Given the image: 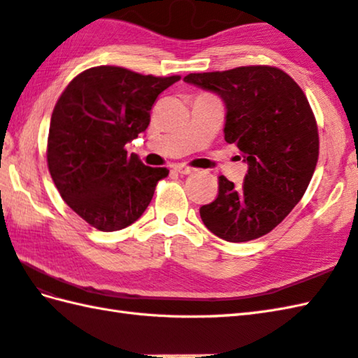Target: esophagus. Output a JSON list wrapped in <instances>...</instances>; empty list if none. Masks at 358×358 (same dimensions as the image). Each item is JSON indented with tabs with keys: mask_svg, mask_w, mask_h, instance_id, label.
<instances>
[{
	"mask_svg": "<svg viewBox=\"0 0 358 358\" xmlns=\"http://www.w3.org/2000/svg\"><path fill=\"white\" fill-rule=\"evenodd\" d=\"M173 171L181 173V175H187V173H192L195 169H194V167L186 166V164H175L173 166Z\"/></svg>",
	"mask_w": 358,
	"mask_h": 358,
	"instance_id": "obj_1",
	"label": "esophagus"
}]
</instances>
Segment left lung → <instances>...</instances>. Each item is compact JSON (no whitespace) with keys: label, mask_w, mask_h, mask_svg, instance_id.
Returning <instances> with one entry per match:
<instances>
[{"label":"left lung","mask_w":358,"mask_h":358,"mask_svg":"<svg viewBox=\"0 0 358 358\" xmlns=\"http://www.w3.org/2000/svg\"><path fill=\"white\" fill-rule=\"evenodd\" d=\"M185 81L223 98L224 140L249 164L241 186L220 175L217 199L200 208L203 223L231 243L260 238L287 217L314 175L320 140L308 98L273 66L189 73Z\"/></svg>","instance_id":"obj_1"}]
</instances>
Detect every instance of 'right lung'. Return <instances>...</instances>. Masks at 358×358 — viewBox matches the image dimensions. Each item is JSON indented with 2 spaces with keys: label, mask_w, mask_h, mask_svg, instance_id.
<instances>
[{
  "label": "right lung",
  "mask_w": 358,
  "mask_h": 358,
  "mask_svg": "<svg viewBox=\"0 0 358 358\" xmlns=\"http://www.w3.org/2000/svg\"><path fill=\"white\" fill-rule=\"evenodd\" d=\"M180 75L154 77L118 66L83 71L59 95L48 136V167L59 195L95 229L136 222L166 167L127 155L126 143L146 131L150 109Z\"/></svg>",
  "instance_id": "1"
}]
</instances>
